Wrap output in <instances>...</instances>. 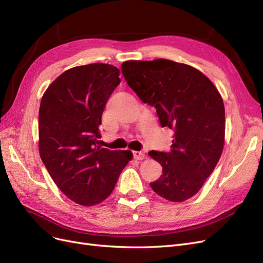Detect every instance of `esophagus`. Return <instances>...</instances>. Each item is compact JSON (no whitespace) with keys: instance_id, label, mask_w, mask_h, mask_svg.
Returning <instances> with one entry per match:
<instances>
[{"instance_id":"obj_1","label":"esophagus","mask_w":263,"mask_h":263,"mask_svg":"<svg viewBox=\"0 0 263 263\" xmlns=\"http://www.w3.org/2000/svg\"><path fill=\"white\" fill-rule=\"evenodd\" d=\"M133 155L136 160H142L145 158V154L141 153V151H133Z\"/></svg>"}]
</instances>
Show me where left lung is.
<instances>
[{
    "instance_id": "left-lung-1",
    "label": "left lung",
    "mask_w": 263,
    "mask_h": 263,
    "mask_svg": "<svg viewBox=\"0 0 263 263\" xmlns=\"http://www.w3.org/2000/svg\"><path fill=\"white\" fill-rule=\"evenodd\" d=\"M127 84L174 130L171 150H151L162 174L150 186L171 202L195 195L216 166L225 140V107L219 92L201 71L168 59L122 63Z\"/></svg>"
}]
</instances>
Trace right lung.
<instances>
[{
  "label": "right lung",
  "instance_id": "1",
  "mask_svg": "<svg viewBox=\"0 0 263 263\" xmlns=\"http://www.w3.org/2000/svg\"><path fill=\"white\" fill-rule=\"evenodd\" d=\"M119 70L90 63L65 71L48 86L39 107V155L51 179L73 202L92 206L110 195L130 150L98 146L99 126Z\"/></svg>",
  "mask_w": 263,
  "mask_h": 263
}]
</instances>
